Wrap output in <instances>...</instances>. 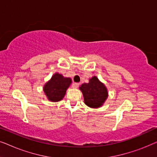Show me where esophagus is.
I'll return each instance as SVG.
<instances>
[{
    "instance_id": "34e87169",
    "label": "esophagus",
    "mask_w": 157,
    "mask_h": 157,
    "mask_svg": "<svg viewBox=\"0 0 157 157\" xmlns=\"http://www.w3.org/2000/svg\"><path fill=\"white\" fill-rule=\"evenodd\" d=\"M79 86V83H73L72 84V87L74 88V89H76V88H78Z\"/></svg>"
}]
</instances>
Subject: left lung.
<instances>
[{
    "label": "left lung",
    "mask_w": 157,
    "mask_h": 157,
    "mask_svg": "<svg viewBox=\"0 0 157 157\" xmlns=\"http://www.w3.org/2000/svg\"><path fill=\"white\" fill-rule=\"evenodd\" d=\"M79 89L83 95L86 105L91 108L101 106L108 97L106 87L96 76L90 78L89 83H83Z\"/></svg>",
    "instance_id": "obj_1"
}]
</instances>
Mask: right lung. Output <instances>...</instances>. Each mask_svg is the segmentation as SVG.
Returning a JSON list of instances; mask_svg holds the SVG:
<instances>
[{
  "instance_id": "add662e5",
  "label": "right lung",
  "mask_w": 157,
  "mask_h": 157,
  "mask_svg": "<svg viewBox=\"0 0 157 157\" xmlns=\"http://www.w3.org/2000/svg\"><path fill=\"white\" fill-rule=\"evenodd\" d=\"M70 78L63 77L59 73H56L44 86V91L48 99L56 102L63 99L66 90L71 83Z\"/></svg>"
}]
</instances>
